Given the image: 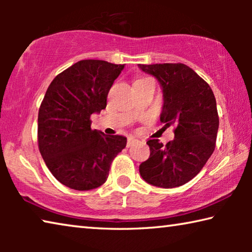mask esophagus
Instances as JSON below:
<instances>
[{
	"label": "esophagus",
	"instance_id": "34e87169",
	"mask_svg": "<svg viewBox=\"0 0 252 252\" xmlns=\"http://www.w3.org/2000/svg\"><path fill=\"white\" fill-rule=\"evenodd\" d=\"M139 142V140L138 139H135V138H132V136H130L129 139H127V147H132L133 146V144H135V143H138Z\"/></svg>",
	"mask_w": 252,
	"mask_h": 252
}]
</instances>
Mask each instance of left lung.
Wrapping results in <instances>:
<instances>
[{"label": "left lung", "mask_w": 252, "mask_h": 252, "mask_svg": "<svg viewBox=\"0 0 252 252\" xmlns=\"http://www.w3.org/2000/svg\"><path fill=\"white\" fill-rule=\"evenodd\" d=\"M138 66L160 84V121L176 126L174 139L165 146L158 139L148 140L150 157L140 164V174L152 186L180 187L197 176L215 151L219 127L215 94L206 81L182 63Z\"/></svg>", "instance_id": "left-lung-1"}]
</instances>
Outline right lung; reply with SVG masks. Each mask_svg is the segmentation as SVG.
<instances>
[{"label": "right lung", "instance_id": "add662e5", "mask_svg": "<svg viewBox=\"0 0 252 252\" xmlns=\"http://www.w3.org/2000/svg\"><path fill=\"white\" fill-rule=\"evenodd\" d=\"M125 64L82 60L49 85L37 118L41 156L54 178L70 189L103 185L114 158L126 146L123 135L91 129L90 117L105 109L111 87Z\"/></svg>", "mask_w": 252, "mask_h": 252}]
</instances>
